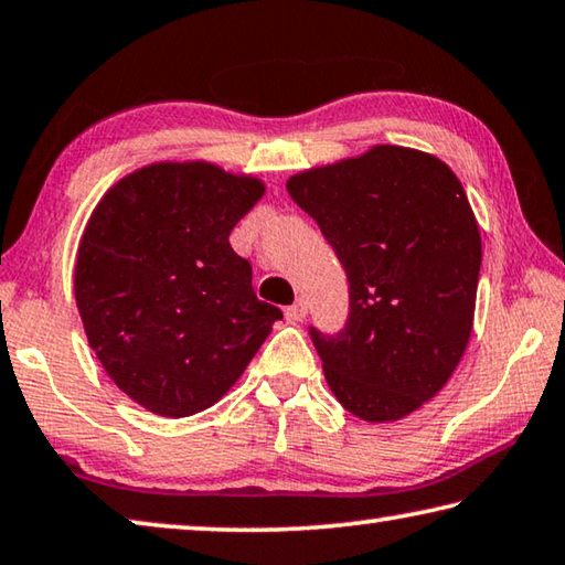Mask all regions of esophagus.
<instances>
[{
    "label": "esophagus",
    "mask_w": 565,
    "mask_h": 565,
    "mask_svg": "<svg viewBox=\"0 0 565 565\" xmlns=\"http://www.w3.org/2000/svg\"><path fill=\"white\" fill-rule=\"evenodd\" d=\"M306 317V301L296 299L291 306H286V319L289 321H301Z\"/></svg>",
    "instance_id": "obj_1"
}]
</instances>
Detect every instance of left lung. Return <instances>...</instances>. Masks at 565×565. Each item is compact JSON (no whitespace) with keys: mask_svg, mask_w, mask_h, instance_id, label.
<instances>
[{"mask_svg":"<svg viewBox=\"0 0 565 565\" xmlns=\"http://www.w3.org/2000/svg\"><path fill=\"white\" fill-rule=\"evenodd\" d=\"M349 279L339 333L309 329L339 404L371 424L414 414L451 379L473 329L481 234L441 159L381 145L286 181Z\"/></svg>","mask_w":565,"mask_h":565,"instance_id":"obj_1","label":"left lung"}]
</instances>
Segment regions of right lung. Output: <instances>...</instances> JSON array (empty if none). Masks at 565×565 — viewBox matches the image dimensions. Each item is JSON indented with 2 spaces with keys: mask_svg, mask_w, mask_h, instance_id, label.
Instances as JSON below:
<instances>
[{
  "mask_svg": "<svg viewBox=\"0 0 565 565\" xmlns=\"http://www.w3.org/2000/svg\"><path fill=\"white\" fill-rule=\"evenodd\" d=\"M264 196L254 177L161 161L117 181L74 269L89 347L124 394L159 416L214 406L284 313L259 301L228 234Z\"/></svg>",
  "mask_w": 565,
  "mask_h": 565,
  "instance_id": "obj_1",
  "label": "right lung"
}]
</instances>
